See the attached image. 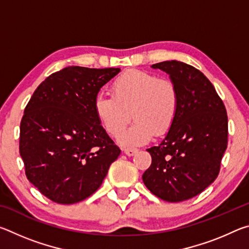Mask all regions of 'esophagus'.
Returning <instances> with one entry per match:
<instances>
[{"label": "esophagus", "instance_id": "1", "mask_svg": "<svg viewBox=\"0 0 249 249\" xmlns=\"http://www.w3.org/2000/svg\"><path fill=\"white\" fill-rule=\"evenodd\" d=\"M123 151H124L125 155H127V156H129V157H130V156H134L135 154H136L137 151H138V149L137 148H124Z\"/></svg>", "mask_w": 249, "mask_h": 249}]
</instances>
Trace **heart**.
<instances>
[{"instance_id": "obj_1", "label": "heart", "mask_w": 249, "mask_h": 249, "mask_svg": "<svg viewBox=\"0 0 249 249\" xmlns=\"http://www.w3.org/2000/svg\"><path fill=\"white\" fill-rule=\"evenodd\" d=\"M112 96H98L94 112L101 125L113 137L123 133L130 114L135 120L122 135L124 145H142L151 137L169 132L178 115L180 93L169 79L141 70H128L111 86Z\"/></svg>"}]
</instances>
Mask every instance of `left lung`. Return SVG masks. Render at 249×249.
I'll use <instances>...</instances> for the list:
<instances>
[{
    "mask_svg": "<svg viewBox=\"0 0 249 249\" xmlns=\"http://www.w3.org/2000/svg\"><path fill=\"white\" fill-rule=\"evenodd\" d=\"M153 68L170 74L180 107L165 140L147 149L151 165L142 181L161 200L185 201L217 178L229 137L226 108L213 84L195 67L171 60Z\"/></svg>",
    "mask_w": 249,
    "mask_h": 249,
    "instance_id": "left-lung-1",
    "label": "left lung"
}]
</instances>
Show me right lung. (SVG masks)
Wrapping results in <instances>:
<instances>
[{
  "label": "right lung",
  "instance_id": "1",
  "mask_svg": "<svg viewBox=\"0 0 249 249\" xmlns=\"http://www.w3.org/2000/svg\"><path fill=\"white\" fill-rule=\"evenodd\" d=\"M120 68L67 67L46 78L24 109L19 154L29 182L59 204L98 190L121 149L94 112V101Z\"/></svg>",
  "mask_w": 249,
  "mask_h": 249
}]
</instances>
